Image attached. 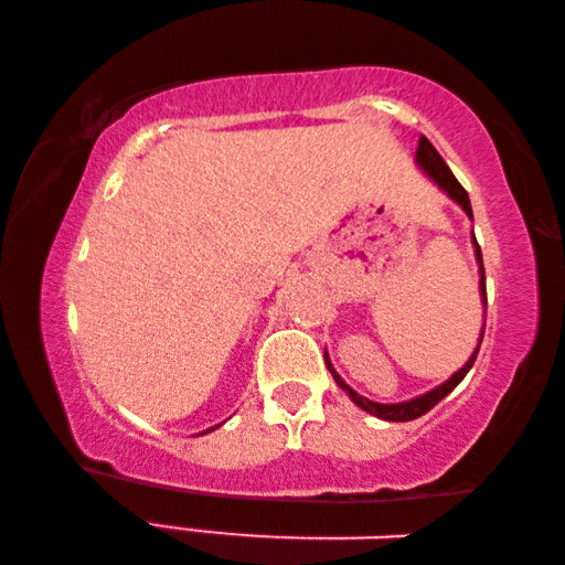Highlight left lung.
Wrapping results in <instances>:
<instances>
[{"label":"left lung","instance_id":"obj_1","mask_svg":"<svg viewBox=\"0 0 565 565\" xmlns=\"http://www.w3.org/2000/svg\"><path fill=\"white\" fill-rule=\"evenodd\" d=\"M416 164H418V169H424L426 174L436 181V186H438V189L446 191V194L451 196L454 202L463 209V212L468 214V218H473V212H471V199H468L466 189H463L461 184H458V179L451 174V169L446 167V161L441 159V154H438V151L434 149L431 141H428L426 137H420V139H418ZM473 248H476L478 271H481V281H478V286H481V299H483V303H486V274H483V256H481V246H478L476 236H473ZM483 331H486V323H483V329H481V337H478V347H476V351L471 353V359H468V361L463 363V366L458 369L451 379L444 381L441 386L431 388V391H428V394H420V396L411 398V401H401V404H376V401L363 398L361 394H356V391H353V388L347 384V381H343V379L337 374V371H333V366H331V361H329V353H327V351H323V359H327V366H329V371H331L333 381H337V384H339L343 391H347V394H349V398L353 401V404H356L359 408L366 411V414H374V416L384 418V420H414V418H418V416H424L426 411H431V408L438 404V401L446 398V396L451 394V391H454L458 384H461L463 376H466L468 371H471V366H473V361H476V356H478V349H481Z\"/></svg>","mask_w":565,"mask_h":565}]
</instances>
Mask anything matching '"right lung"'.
Returning a JSON list of instances; mask_svg holds the SVG:
<instances>
[{
    "mask_svg": "<svg viewBox=\"0 0 565 565\" xmlns=\"http://www.w3.org/2000/svg\"><path fill=\"white\" fill-rule=\"evenodd\" d=\"M216 428V426H214ZM214 428H209V431H214ZM209 431H204V434H209Z\"/></svg>",
    "mask_w": 565,
    "mask_h": 565,
    "instance_id": "1",
    "label": "right lung"
}]
</instances>
